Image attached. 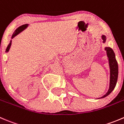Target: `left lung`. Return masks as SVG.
<instances>
[{
  "mask_svg": "<svg viewBox=\"0 0 124 124\" xmlns=\"http://www.w3.org/2000/svg\"><path fill=\"white\" fill-rule=\"evenodd\" d=\"M102 38L104 40L103 41L105 42L106 37L104 35H102ZM105 49L107 51V54L109 58V64H110V87H109V89L107 93L103 96H102L101 98L107 96L112 92V90L116 86L117 77H118V65H117V62L115 58V53L112 49L109 47H105Z\"/></svg>",
  "mask_w": 124,
  "mask_h": 124,
  "instance_id": "8db88e82",
  "label": "left lung"
}]
</instances>
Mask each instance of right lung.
<instances>
[{"mask_svg": "<svg viewBox=\"0 0 124 124\" xmlns=\"http://www.w3.org/2000/svg\"><path fill=\"white\" fill-rule=\"evenodd\" d=\"M27 26H28V24H23V25H22V26H19V28H18L15 31V32H14V34H13V36H12V38H13V37H15L16 35H17L18 34H19V33H20V32H22V31L24 30V29H25V28H26ZM11 45V41H10L9 44L8 45V46H7V49H6V51H7V52H8V51H9V48H10Z\"/></svg>", "mask_w": 124, "mask_h": 124, "instance_id": "right-lung-1", "label": "right lung"}]
</instances>
